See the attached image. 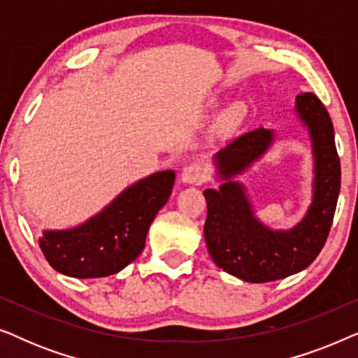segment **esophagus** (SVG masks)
<instances>
[{
    "label": "esophagus",
    "mask_w": 358,
    "mask_h": 358,
    "mask_svg": "<svg viewBox=\"0 0 358 358\" xmlns=\"http://www.w3.org/2000/svg\"><path fill=\"white\" fill-rule=\"evenodd\" d=\"M205 179H207V173H205L203 166L199 163H190L180 173V182L187 185H199L205 182Z\"/></svg>",
    "instance_id": "esophagus-1"
}]
</instances>
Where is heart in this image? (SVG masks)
Instances as JSON below:
<instances>
[{
    "mask_svg": "<svg viewBox=\"0 0 358 358\" xmlns=\"http://www.w3.org/2000/svg\"><path fill=\"white\" fill-rule=\"evenodd\" d=\"M244 117H246V109H244L241 104H234L231 107H228V109L222 114V117L218 119L217 130L220 134L231 131L233 129H236V127L241 124Z\"/></svg>",
    "mask_w": 358,
    "mask_h": 358,
    "instance_id": "b5f03b06",
    "label": "heart"
}]
</instances>
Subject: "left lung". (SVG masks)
<instances>
[{"instance_id": "obj_1", "label": "left lung", "mask_w": 358, "mask_h": 358, "mask_svg": "<svg viewBox=\"0 0 358 358\" xmlns=\"http://www.w3.org/2000/svg\"><path fill=\"white\" fill-rule=\"evenodd\" d=\"M295 115L311 141L313 194L305 217L293 228L273 229L262 223L246 185L236 179L267 155L275 130L249 131L213 156L220 187L203 192L205 243L213 262L244 282H272L301 272L315 261L329 234L341 190L334 127L313 92L296 96Z\"/></svg>"}]
</instances>
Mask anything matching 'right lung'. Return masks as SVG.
<instances>
[{"label": "right lung", "mask_w": 358, "mask_h": 358, "mask_svg": "<svg viewBox=\"0 0 358 358\" xmlns=\"http://www.w3.org/2000/svg\"><path fill=\"white\" fill-rule=\"evenodd\" d=\"M176 173L158 171L125 187L101 212L38 239L48 264L63 275L99 278L120 272L140 256L156 213L168 202Z\"/></svg>", "instance_id": "add662e5"}]
</instances>
